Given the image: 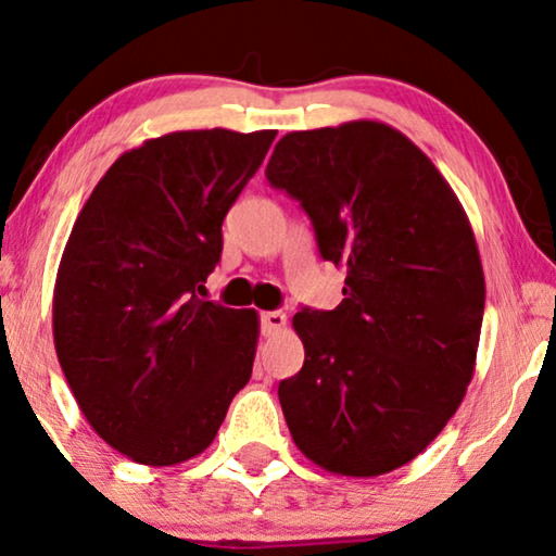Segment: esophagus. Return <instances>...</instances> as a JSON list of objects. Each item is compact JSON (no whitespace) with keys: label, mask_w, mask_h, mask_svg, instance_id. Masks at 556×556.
Listing matches in <instances>:
<instances>
[{"label":"esophagus","mask_w":556,"mask_h":556,"mask_svg":"<svg viewBox=\"0 0 556 556\" xmlns=\"http://www.w3.org/2000/svg\"><path fill=\"white\" fill-rule=\"evenodd\" d=\"M287 327V314L285 312H264L262 314V331L267 337L279 334Z\"/></svg>","instance_id":"1"}]
</instances>
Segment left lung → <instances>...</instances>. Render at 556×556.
<instances>
[{
	"label": "left lung",
	"mask_w": 556,
	"mask_h": 556,
	"mask_svg": "<svg viewBox=\"0 0 556 556\" xmlns=\"http://www.w3.org/2000/svg\"><path fill=\"white\" fill-rule=\"evenodd\" d=\"M319 254L346 271L331 312L302 309L300 375L279 402L306 459L344 477L400 469L467 394L484 314L469 217L432 160L384 122L289 131L267 164Z\"/></svg>",
	"instance_id": "left-lung-1"
}]
</instances>
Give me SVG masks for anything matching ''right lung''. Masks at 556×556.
Returning <instances> with one entry per match:
<instances>
[{
    "instance_id": "1",
    "label": "right lung",
    "mask_w": 556,
    "mask_h": 556,
    "mask_svg": "<svg viewBox=\"0 0 556 556\" xmlns=\"http://www.w3.org/2000/svg\"><path fill=\"white\" fill-rule=\"evenodd\" d=\"M275 129H189L124 152L81 206L54 281L62 371L94 432L124 457L202 454L252 377L254 309L204 302L222 222Z\"/></svg>"
}]
</instances>
